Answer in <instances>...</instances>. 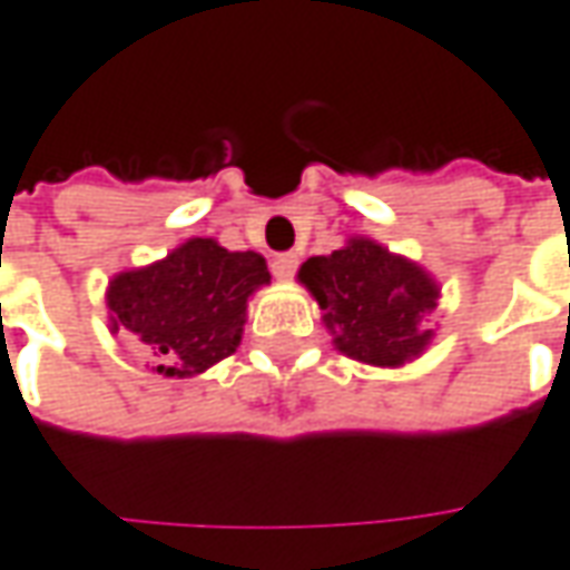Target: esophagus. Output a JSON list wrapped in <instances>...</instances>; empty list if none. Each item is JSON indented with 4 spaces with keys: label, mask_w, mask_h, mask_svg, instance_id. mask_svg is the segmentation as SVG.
<instances>
[{
    "label": "esophagus",
    "mask_w": 570,
    "mask_h": 570,
    "mask_svg": "<svg viewBox=\"0 0 570 570\" xmlns=\"http://www.w3.org/2000/svg\"><path fill=\"white\" fill-rule=\"evenodd\" d=\"M297 269V253H278L273 259V275L278 282H292Z\"/></svg>",
    "instance_id": "obj_1"
}]
</instances>
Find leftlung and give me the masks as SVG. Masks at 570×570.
<instances>
[{
    "mask_svg": "<svg viewBox=\"0 0 570 570\" xmlns=\"http://www.w3.org/2000/svg\"><path fill=\"white\" fill-rule=\"evenodd\" d=\"M297 282L320 304V320L345 358L403 367L434 340L428 317L438 311V278L371 237H348L340 250L311 256Z\"/></svg>",
    "mask_w": 570,
    "mask_h": 570,
    "instance_id": "obj_1",
    "label": "left lung"
}]
</instances>
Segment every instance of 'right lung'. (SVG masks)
<instances>
[{
  "label": "right lung",
  "mask_w": 570,
  "mask_h": 570,
  "mask_svg": "<svg viewBox=\"0 0 570 570\" xmlns=\"http://www.w3.org/2000/svg\"><path fill=\"white\" fill-rule=\"evenodd\" d=\"M266 259L225 250L212 237H189L107 285L110 333H126L165 377H196L237 352L247 301L269 285Z\"/></svg>",
  "instance_id": "right-lung-1"
}]
</instances>
